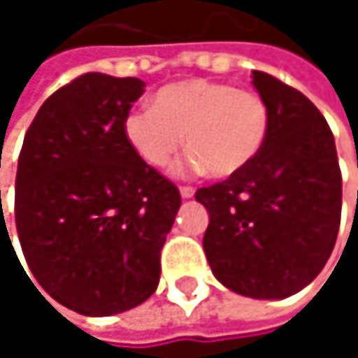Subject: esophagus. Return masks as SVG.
<instances>
[{
    "instance_id": "34e87169",
    "label": "esophagus",
    "mask_w": 358,
    "mask_h": 358,
    "mask_svg": "<svg viewBox=\"0 0 358 358\" xmlns=\"http://www.w3.org/2000/svg\"><path fill=\"white\" fill-rule=\"evenodd\" d=\"M180 194H182L184 199H190V196L194 194V188H192V186H180Z\"/></svg>"
}]
</instances>
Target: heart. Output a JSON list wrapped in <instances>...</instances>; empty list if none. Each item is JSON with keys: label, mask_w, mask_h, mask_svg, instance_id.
Listing matches in <instances>:
<instances>
[{"label": "heart", "mask_w": 358, "mask_h": 358, "mask_svg": "<svg viewBox=\"0 0 358 358\" xmlns=\"http://www.w3.org/2000/svg\"><path fill=\"white\" fill-rule=\"evenodd\" d=\"M271 124L269 103L257 91L226 83L184 80L162 87L153 106H136L124 117L132 151L153 168H166L182 149L192 153L184 170L232 176L261 153Z\"/></svg>", "instance_id": "b5f03b06"}]
</instances>
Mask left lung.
<instances>
[{
    "label": "left lung",
    "instance_id": "1",
    "mask_svg": "<svg viewBox=\"0 0 358 358\" xmlns=\"http://www.w3.org/2000/svg\"><path fill=\"white\" fill-rule=\"evenodd\" d=\"M252 85L271 111L261 153L194 196L209 211L203 249L213 275L250 299H286L317 278L334 250L342 174L322 111L267 72L255 70Z\"/></svg>",
    "mask_w": 358,
    "mask_h": 358
}]
</instances>
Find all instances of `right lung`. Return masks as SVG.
Returning a JSON list of instances; mask_svg holds the SVG:
<instances>
[{"label":"right lung","mask_w":358,"mask_h":358,"mask_svg":"<svg viewBox=\"0 0 358 358\" xmlns=\"http://www.w3.org/2000/svg\"><path fill=\"white\" fill-rule=\"evenodd\" d=\"M143 87L101 72L74 78L41 106L20 149L14 213L24 259L41 288L80 315L122 313L155 292L182 203L124 136Z\"/></svg>","instance_id":"add662e5"}]
</instances>
